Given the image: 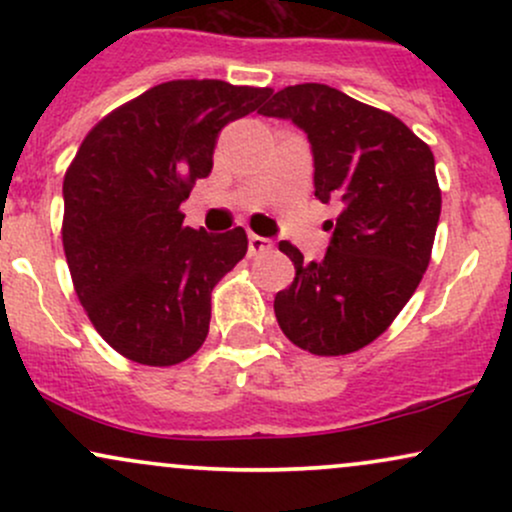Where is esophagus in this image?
Instances as JSON below:
<instances>
[{
  "instance_id": "obj_1",
  "label": "esophagus",
  "mask_w": 512,
  "mask_h": 512,
  "mask_svg": "<svg viewBox=\"0 0 512 512\" xmlns=\"http://www.w3.org/2000/svg\"><path fill=\"white\" fill-rule=\"evenodd\" d=\"M248 245H250V255H264V252H269L274 248L272 238L255 236V233H250L248 236Z\"/></svg>"
}]
</instances>
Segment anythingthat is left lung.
Listing matches in <instances>:
<instances>
[{
    "label": "left lung",
    "mask_w": 512,
    "mask_h": 512,
    "mask_svg": "<svg viewBox=\"0 0 512 512\" xmlns=\"http://www.w3.org/2000/svg\"><path fill=\"white\" fill-rule=\"evenodd\" d=\"M260 113L308 134L315 197L342 199L325 260L279 243L296 279L276 293V320L310 354H351L390 327L426 272L440 219L436 161L395 115L325 84L281 88Z\"/></svg>",
    "instance_id": "left-lung-1"
}]
</instances>
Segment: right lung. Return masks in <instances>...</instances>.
Returning a JSON list of instances; mask_svg holds the SVG:
<instances>
[{"mask_svg": "<svg viewBox=\"0 0 512 512\" xmlns=\"http://www.w3.org/2000/svg\"><path fill=\"white\" fill-rule=\"evenodd\" d=\"M269 88L158 84L103 117L64 175L62 243L76 296L117 354L175 366L209 334L211 289L248 252L243 228L182 226L180 204L214 168L221 129Z\"/></svg>", "mask_w": 512, "mask_h": 512, "instance_id": "right-lung-1", "label": "right lung"}]
</instances>
